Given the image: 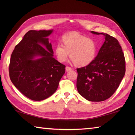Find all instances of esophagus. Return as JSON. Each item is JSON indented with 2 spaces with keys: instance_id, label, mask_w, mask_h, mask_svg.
Wrapping results in <instances>:
<instances>
[{
  "instance_id": "esophagus-1",
  "label": "esophagus",
  "mask_w": 135,
  "mask_h": 135,
  "mask_svg": "<svg viewBox=\"0 0 135 135\" xmlns=\"http://www.w3.org/2000/svg\"><path fill=\"white\" fill-rule=\"evenodd\" d=\"M65 70H66V71H70L72 70L73 69H72V68H71L70 67H68V66H67V67H65Z\"/></svg>"
}]
</instances>
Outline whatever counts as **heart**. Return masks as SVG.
Here are the masks:
<instances>
[{
	"mask_svg": "<svg viewBox=\"0 0 135 135\" xmlns=\"http://www.w3.org/2000/svg\"><path fill=\"white\" fill-rule=\"evenodd\" d=\"M56 56L60 62H65L70 58L79 67H85L95 59L97 45L94 39L78 32H70L62 37V44H57L55 47Z\"/></svg>",
	"mask_w": 135,
	"mask_h": 135,
	"instance_id": "1",
	"label": "heart"
}]
</instances>
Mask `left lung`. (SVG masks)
<instances>
[{"mask_svg": "<svg viewBox=\"0 0 135 135\" xmlns=\"http://www.w3.org/2000/svg\"><path fill=\"white\" fill-rule=\"evenodd\" d=\"M105 41L93 61L77 68L76 88L79 93L90 102H102L113 95L124 78L125 60L118 40L105 33Z\"/></svg>", "mask_w": 135, "mask_h": 135, "instance_id": "obj_1", "label": "left lung"}]
</instances>
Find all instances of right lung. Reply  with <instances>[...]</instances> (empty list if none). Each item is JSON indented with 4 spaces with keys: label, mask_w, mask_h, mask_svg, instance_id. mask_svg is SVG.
<instances>
[{
    "label": "right lung",
    "mask_w": 135,
    "mask_h": 135,
    "mask_svg": "<svg viewBox=\"0 0 135 135\" xmlns=\"http://www.w3.org/2000/svg\"><path fill=\"white\" fill-rule=\"evenodd\" d=\"M53 30H31L16 46L9 64L10 78L25 96L41 101L52 95L65 66L53 57L47 36Z\"/></svg>",
    "instance_id": "obj_1"
}]
</instances>
